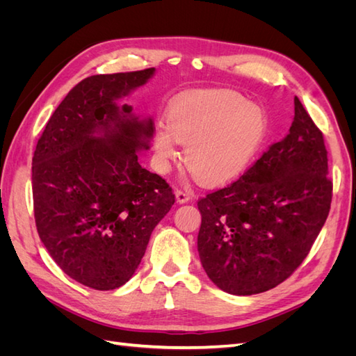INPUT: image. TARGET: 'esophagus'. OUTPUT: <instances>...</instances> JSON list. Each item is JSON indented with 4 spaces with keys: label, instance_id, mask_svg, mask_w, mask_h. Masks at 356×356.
<instances>
[{
    "label": "esophagus",
    "instance_id": "esophagus-1",
    "mask_svg": "<svg viewBox=\"0 0 356 356\" xmlns=\"http://www.w3.org/2000/svg\"><path fill=\"white\" fill-rule=\"evenodd\" d=\"M175 196H177V202L186 203V202H188L193 197V193L190 190H181V188H178L175 191Z\"/></svg>",
    "mask_w": 356,
    "mask_h": 356
}]
</instances>
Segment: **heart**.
<instances>
[{
    "label": "heart",
    "instance_id": "obj_1",
    "mask_svg": "<svg viewBox=\"0 0 356 356\" xmlns=\"http://www.w3.org/2000/svg\"><path fill=\"white\" fill-rule=\"evenodd\" d=\"M268 132L260 105L230 90H197L170 104L166 124L154 131V152L161 172L186 145L188 170L204 186H222L250 168Z\"/></svg>",
    "mask_w": 356,
    "mask_h": 356
}]
</instances>
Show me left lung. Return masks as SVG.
<instances>
[{
    "mask_svg": "<svg viewBox=\"0 0 356 356\" xmlns=\"http://www.w3.org/2000/svg\"><path fill=\"white\" fill-rule=\"evenodd\" d=\"M289 134L232 184L199 199L204 272L234 296L282 284L307 257L332 197L324 135L294 98Z\"/></svg>",
    "mask_w": 356,
    "mask_h": 356,
    "instance_id": "left-lung-1",
    "label": "left lung"
}]
</instances>
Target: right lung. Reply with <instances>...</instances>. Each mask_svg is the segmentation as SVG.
Wrapping results in <instances>:
<instances>
[{
    "label": "right lung",
    "mask_w": 356,
    "mask_h": 356,
    "mask_svg": "<svg viewBox=\"0 0 356 356\" xmlns=\"http://www.w3.org/2000/svg\"><path fill=\"white\" fill-rule=\"evenodd\" d=\"M154 68L98 74L68 92L47 122L32 157L37 232L74 281L110 291L124 285L149 236L170 211L168 182L138 163L152 120L115 99L147 83Z\"/></svg>",
    "instance_id": "obj_1"
}]
</instances>
